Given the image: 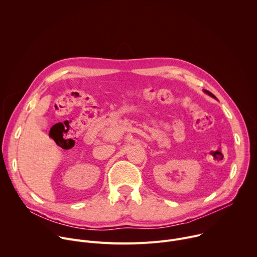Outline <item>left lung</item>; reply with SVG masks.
I'll use <instances>...</instances> for the list:
<instances>
[{
	"mask_svg": "<svg viewBox=\"0 0 257 257\" xmlns=\"http://www.w3.org/2000/svg\"><path fill=\"white\" fill-rule=\"evenodd\" d=\"M204 92H205V93H207V94H208V95H210V96H211V97H214V98H215V96H214V95H213V94H212V93H211V92H209V91H208V90H204Z\"/></svg>",
	"mask_w": 257,
	"mask_h": 257,
	"instance_id": "8db88e82",
	"label": "left lung"
}]
</instances>
